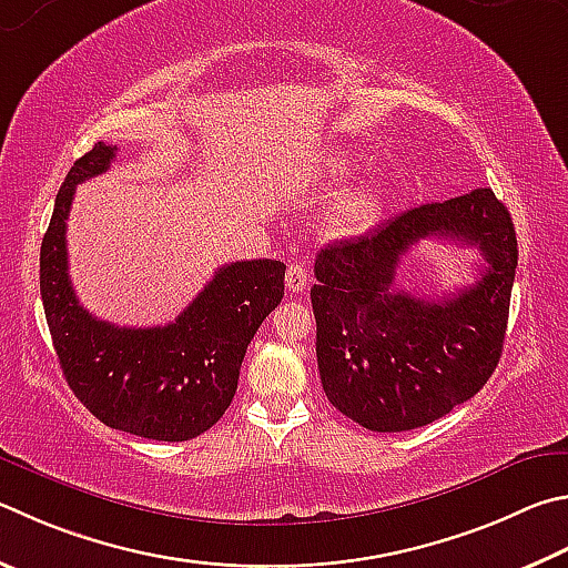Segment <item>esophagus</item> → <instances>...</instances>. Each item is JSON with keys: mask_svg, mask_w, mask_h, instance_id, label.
I'll use <instances>...</instances> for the list:
<instances>
[{"mask_svg": "<svg viewBox=\"0 0 568 568\" xmlns=\"http://www.w3.org/2000/svg\"><path fill=\"white\" fill-rule=\"evenodd\" d=\"M285 285L291 293H305L311 287V267L301 263H291L285 273Z\"/></svg>", "mask_w": 568, "mask_h": 568, "instance_id": "1", "label": "esophagus"}]
</instances>
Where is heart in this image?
<instances>
[{
    "instance_id": "b5f03b06",
    "label": "heart",
    "mask_w": 568,
    "mask_h": 568,
    "mask_svg": "<svg viewBox=\"0 0 568 568\" xmlns=\"http://www.w3.org/2000/svg\"><path fill=\"white\" fill-rule=\"evenodd\" d=\"M329 179H345L349 163L345 159H333L327 163ZM383 211V193L375 183L349 185L320 215V233L329 241H347L373 229Z\"/></svg>"
}]
</instances>
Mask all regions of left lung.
<instances>
[{"mask_svg": "<svg viewBox=\"0 0 568 568\" xmlns=\"http://www.w3.org/2000/svg\"><path fill=\"white\" fill-rule=\"evenodd\" d=\"M422 237L469 244L488 265L442 302L397 292L400 255ZM517 257L511 215L491 189L417 205L320 251L311 301L329 405L365 429L407 432L477 395L501 357Z\"/></svg>", "mask_w": 568, "mask_h": 568, "instance_id": "1", "label": "left lung"}]
</instances>
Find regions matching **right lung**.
Segmentation results:
<instances>
[{
	"label": "right lung",
	"mask_w": 568,
	"mask_h": 568,
	"mask_svg": "<svg viewBox=\"0 0 568 568\" xmlns=\"http://www.w3.org/2000/svg\"><path fill=\"white\" fill-rule=\"evenodd\" d=\"M116 146L99 141L57 193L41 241V303L59 365L91 415L129 435L185 442L203 435L233 402L241 365L263 320L283 301L281 261H239L169 325L119 327L84 311L67 261V219L79 183L109 171Z\"/></svg>",
	"instance_id": "1"
}]
</instances>
